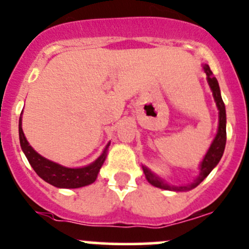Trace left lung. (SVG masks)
<instances>
[{
  "label": "left lung",
  "instance_id": "1",
  "mask_svg": "<svg viewBox=\"0 0 249 249\" xmlns=\"http://www.w3.org/2000/svg\"><path fill=\"white\" fill-rule=\"evenodd\" d=\"M203 70L206 74V80H208L209 87H210L211 91H213V95L214 99V103H216L217 109H218V129H217V133L214 136L213 143H211L210 148L206 151L205 156L201 160L199 164V174L198 177L193 180L192 182L186 185H171L169 182H167L166 180L161 179L159 175H156L155 173L151 172L150 169L146 166H142L143 172L148 180L149 184H151L153 186L161 188V190H167V191H174V192H185V191H190L192 188L197 187L198 185L210 174L211 171L214 167L218 164V162L221 161L222 156H223L224 148H226V142H227V114H226V106H224L223 100H222L221 96V89H219L218 81L217 78L213 75V71L210 70V67L208 64H203Z\"/></svg>",
  "mask_w": 249,
  "mask_h": 249
}]
</instances>
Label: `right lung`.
Masks as SVG:
<instances>
[{
    "mask_svg": "<svg viewBox=\"0 0 249 249\" xmlns=\"http://www.w3.org/2000/svg\"><path fill=\"white\" fill-rule=\"evenodd\" d=\"M21 116H22V113H21ZM19 137L21 149H22L23 154L26 155L35 172L44 181L58 188H78L93 184L98 178L105 160H106L108 146L111 144L109 142L107 143L101 155L91 163L83 167L70 168V167L62 166L57 162L44 158L30 145L28 141L26 140L25 133L22 131V117H20L19 119Z\"/></svg>",
    "mask_w": 249,
    "mask_h": 249,
    "instance_id": "1",
    "label": "right lung"
}]
</instances>
